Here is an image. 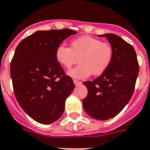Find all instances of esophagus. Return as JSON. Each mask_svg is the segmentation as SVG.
<instances>
[{
	"mask_svg": "<svg viewBox=\"0 0 150 150\" xmlns=\"http://www.w3.org/2000/svg\"><path fill=\"white\" fill-rule=\"evenodd\" d=\"M74 83H75V86H79V85H81V81H78V80H74Z\"/></svg>",
	"mask_w": 150,
	"mask_h": 150,
	"instance_id": "esophagus-1",
	"label": "esophagus"
}]
</instances>
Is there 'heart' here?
Segmentation results:
<instances>
[{
	"label": "heart",
	"instance_id": "obj_1",
	"mask_svg": "<svg viewBox=\"0 0 150 150\" xmlns=\"http://www.w3.org/2000/svg\"><path fill=\"white\" fill-rule=\"evenodd\" d=\"M55 58L65 69H70L79 61L80 64L69 71L75 79H85L91 75H100L110 66L113 48L102 40L82 36L72 40L71 47L61 44L56 48Z\"/></svg>",
	"mask_w": 150,
	"mask_h": 150
}]
</instances>
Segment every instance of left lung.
I'll use <instances>...</instances> for the list:
<instances>
[{
    "mask_svg": "<svg viewBox=\"0 0 150 150\" xmlns=\"http://www.w3.org/2000/svg\"><path fill=\"white\" fill-rule=\"evenodd\" d=\"M105 36L113 48L110 66L93 81H84L88 95L82 100L84 109L91 116L106 120L118 115L134 92L139 62L134 47L114 34Z\"/></svg>",
    "mask_w": 150,
    "mask_h": 150,
    "instance_id": "left-lung-1",
    "label": "left lung"
}]
</instances>
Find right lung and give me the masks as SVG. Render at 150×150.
I'll list each match as a JSON object with an SVG mask.
<instances>
[{"label": "right lung", "instance_id": "add662e5", "mask_svg": "<svg viewBox=\"0 0 150 150\" xmlns=\"http://www.w3.org/2000/svg\"><path fill=\"white\" fill-rule=\"evenodd\" d=\"M75 34L67 28L38 31L16 47L10 67L14 96L23 110L40 123H52L62 116L75 88L55 58L58 46Z\"/></svg>", "mask_w": 150, "mask_h": 150}]
</instances>
